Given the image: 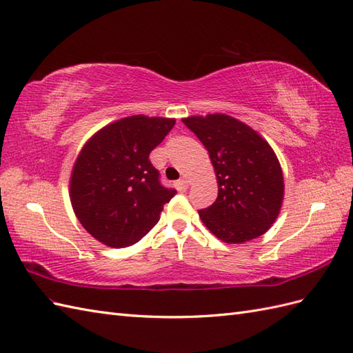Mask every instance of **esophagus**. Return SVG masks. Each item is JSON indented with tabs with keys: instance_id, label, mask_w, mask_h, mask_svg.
Instances as JSON below:
<instances>
[{
	"instance_id": "obj_1",
	"label": "esophagus",
	"mask_w": 353,
	"mask_h": 353,
	"mask_svg": "<svg viewBox=\"0 0 353 353\" xmlns=\"http://www.w3.org/2000/svg\"><path fill=\"white\" fill-rule=\"evenodd\" d=\"M187 187H188L187 179H178V181H175V188L178 192H185Z\"/></svg>"
}]
</instances>
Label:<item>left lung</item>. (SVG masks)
<instances>
[{
    "label": "left lung",
    "instance_id": "8db88e82",
    "mask_svg": "<svg viewBox=\"0 0 353 353\" xmlns=\"http://www.w3.org/2000/svg\"><path fill=\"white\" fill-rule=\"evenodd\" d=\"M183 123L208 150L217 175V199L199 211L203 225L229 244L263 235L276 221L285 194L283 172L270 143L229 115L188 117Z\"/></svg>",
    "mask_w": 353,
    "mask_h": 353
}]
</instances>
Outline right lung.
<instances>
[{"instance_id":"add662e5","label":"right lung","mask_w":353,"mask_h":353,"mask_svg":"<svg viewBox=\"0 0 353 353\" xmlns=\"http://www.w3.org/2000/svg\"><path fill=\"white\" fill-rule=\"evenodd\" d=\"M175 119L133 115L103 127L85 143L70 178L77 220L97 241L123 248L148 234L176 194L161 185L150 152Z\"/></svg>"}]
</instances>
